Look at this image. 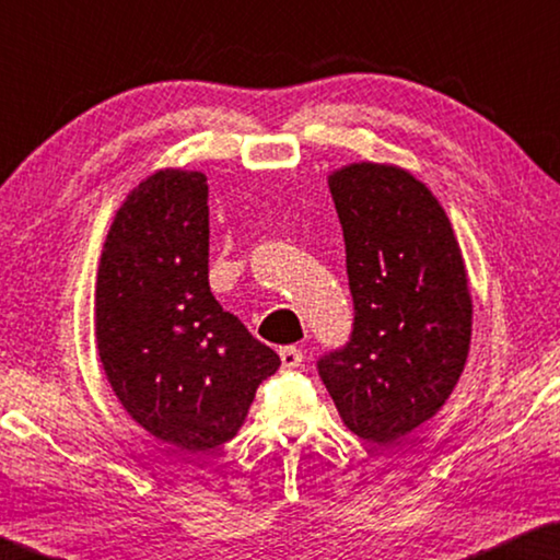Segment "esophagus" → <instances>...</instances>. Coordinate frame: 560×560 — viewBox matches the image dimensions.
I'll return each mask as SVG.
<instances>
[{
  "mask_svg": "<svg viewBox=\"0 0 560 560\" xmlns=\"http://www.w3.org/2000/svg\"><path fill=\"white\" fill-rule=\"evenodd\" d=\"M279 357H281V369L283 371H291V369H299L301 361H303V352L295 347H283L279 349Z\"/></svg>",
  "mask_w": 560,
  "mask_h": 560,
  "instance_id": "esophagus-1",
  "label": "esophagus"
}]
</instances>
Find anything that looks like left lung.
Listing matches in <instances>:
<instances>
[{
  "label": "left lung",
  "mask_w": 560,
  "mask_h": 560,
  "mask_svg": "<svg viewBox=\"0 0 560 560\" xmlns=\"http://www.w3.org/2000/svg\"><path fill=\"white\" fill-rule=\"evenodd\" d=\"M342 223L354 332L320 359L335 408L388 446L432 420L462 376L474 301L442 203L412 172L352 162L327 177Z\"/></svg>",
  "instance_id": "left-lung-1"
}]
</instances>
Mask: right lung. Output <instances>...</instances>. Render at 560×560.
<instances>
[{"label": "right lung", "mask_w": 560, "mask_h": 560, "mask_svg": "<svg viewBox=\"0 0 560 560\" xmlns=\"http://www.w3.org/2000/svg\"><path fill=\"white\" fill-rule=\"evenodd\" d=\"M94 337L118 402L155 440L189 454L233 440L279 354L208 287V184L167 167L114 215L96 269Z\"/></svg>", "instance_id": "obj_1"}]
</instances>
